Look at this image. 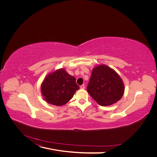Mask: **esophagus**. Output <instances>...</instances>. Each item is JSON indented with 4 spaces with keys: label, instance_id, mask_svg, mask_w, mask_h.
<instances>
[{
    "label": "esophagus",
    "instance_id": "34e87169",
    "mask_svg": "<svg viewBox=\"0 0 157 157\" xmlns=\"http://www.w3.org/2000/svg\"><path fill=\"white\" fill-rule=\"evenodd\" d=\"M80 88H81V89H85V85H82L81 86H80Z\"/></svg>",
    "mask_w": 157,
    "mask_h": 157
}]
</instances>
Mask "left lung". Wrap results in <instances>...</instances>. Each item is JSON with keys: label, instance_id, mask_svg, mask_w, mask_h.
Masks as SVG:
<instances>
[{"label": "left lung", "instance_id": "left-lung-1", "mask_svg": "<svg viewBox=\"0 0 157 157\" xmlns=\"http://www.w3.org/2000/svg\"><path fill=\"white\" fill-rule=\"evenodd\" d=\"M125 91L119 74L106 65H98L92 69L87 92L102 106L111 105L121 99Z\"/></svg>", "mask_w": 157, "mask_h": 157}]
</instances>
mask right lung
<instances>
[{"label": "right lung", "instance_id": "1", "mask_svg": "<svg viewBox=\"0 0 157 157\" xmlns=\"http://www.w3.org/2000/svg\"><path fill=\"white\" fill-rule=\"evenodd\" d=\"M79 87L76 78L62 68L48 74L41 83L40 91L48 103L61 106L71 99Z\"/></svg>", "mask_w": 157, "mask_h": 157}]
</instances>
